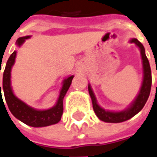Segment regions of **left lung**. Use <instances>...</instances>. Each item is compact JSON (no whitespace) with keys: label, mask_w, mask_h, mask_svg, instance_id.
Here are the masks:
<instances>
[{"label":"left lung","mask_w":157,"mask_h":157,"mask_svg":"<svg viewBox=\"0 0 157 157\" xmlns=\"http://www.w3.org/2000/svg\"><path fill=\"white\" fill-rule=\"evenodd\" d=\"M131 43H135L136 46L140 48L141 52V56L143 60V80L142 87L139 91V94L136 96V98L131 103V105L127 109L119 112H114V111H108L103 109L98 105L95 96L92 91V89L89 85V93L91 100H92V104H93V109L95 111V115L97 117L105 122H113V123H117V122H122L127 121L128 119L132 118L133 116H136L137 113L143 109V108L145 105L146 101L149 98V94H150V89H151V83H152V77H151V69L149 66V62L148 58L145 55V49L143 45L138 41L137 39L133 38L130 40Z\"/></svg>","instance_id":"left-lung-1"}]
</instances>
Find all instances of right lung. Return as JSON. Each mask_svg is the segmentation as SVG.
I'll return each instance as SVG.
<instances>
[{
  "label": "right lung",
  "instance_id": "right-lung-1",
  "mask_svg": "<svg viewBox=\"0 0 157 157\" xmlns=\"http://www.w3.org/2000/svg\"><path fill=\"white\" fill-rule=\"evenodd\" d=\"M29 37L30 36L20 37L16 41L17 46H21L25 40L29 39ZM15 56H16V51H14L8 58L4 72H3L2 90L4 96H5V100H6L10 112L13 114L14 117H16L21 122H24L25 124L31 127H46V126L53 125L60 122L62 113H63V98L70 87L74 75L68 76V78L64 79L58 101H57L56 104L53 108L49 109H46V110L35 109L29 105H27L22 101L20 100L19 98H17L13 93V90L11 88L10 78H11V68L14 65ZM0 98L1 100L3 101V99H2V89H1V83Z\"/></svg>",
  "mask_w": 157,
  "mask_h": 157
}]
</instances>
